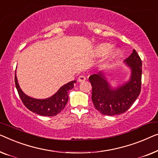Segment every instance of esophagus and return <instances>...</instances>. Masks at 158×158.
<instances>
[{
	"instance_id": "esophagus-1",
	"label": "esophagus",
	"mask_w": 158,
	"mask_h": 158,
	"mask_svg": "<svg viewBox=\"0 0 158 158\" xmlns=\"http://www.w3.org/2000/svg\"><path fill=\"white\" fill-rule=\"evenodd\" d=\"M86 77L84 76V75H80V76L78 78V81L79 82H81V81H84L86 80Z\"/></svg>"
}]
</instances>
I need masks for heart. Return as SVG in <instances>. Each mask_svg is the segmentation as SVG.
Listing matches in <instances>:
<instances>
[{"mask_svg":"<svg viewBox=\"0 0 158 158\" xmlns=\"http://www.w3.org/2000/svg\"><path fill=\"white\" fill-rule=\"evenodd\" d=\"M112 46L109 44H102L100 45L97 46L96 48V50H95V53L97 56H102V55H104L107 53L109 50L110 49ZM119 52L117 50H113L110 52V55H109V57L110 59H114L119 56Z\"/></svg>","mask_w":158,"mask_h":158,"instance_id":"obj_1","label":"heart"}]
</instances>
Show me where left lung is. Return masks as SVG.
Masks as SVG:
<instances>
[{
  "label": "left lung",
  "mask_w": 158,
  "mask_h": 158,
  "mask_svg": "<svg viewBox=\"0 0 158 158\" xmlns=\"http://www.w3.org/2000/svg\"><path fill=\"white\" fill-rule=\"evenodd\" d=\"M132 70L127 83L113 90L102 73L91 75L89 78L92 86V100L94 107L102 114L113 116L125 112L138 97L142 84V61L136 51L125 59Z\"/></svg>",
  "instance_id": "1"
}]
</instances>
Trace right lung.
Here are the masks:
<instances>
[{
  "label": "right lung",
  "instance_id": "obj_1",
  "mask_svg": "<svg viewBox=\"0 0 158 158\" xmlns=\"http://www.w3.org/2000/svg\"><path fill=\"white\" fill-rule=\"evenodd\" d=\"M76 81L69 82L59 89V90L50 98L46 99H36L27 96L22 92L18 84L15 74V84L18 93L22 102L26 107L33 112L41 116H55L64 110L69 99L68 93L74 87Z\"/></svg>",
  "mask_w": 158,
  "mask_h": 158
}]
</instances>
